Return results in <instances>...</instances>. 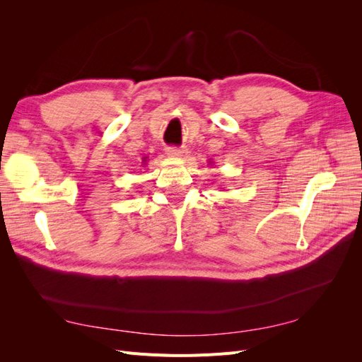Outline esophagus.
Masks as SVG:
<instances>
[{
	"instance_id": "1",
	"label": "esophagus",
	"mask_w": 362,
	"mask_h": 362,
	"mask_svg": "<svg viewBox=\"0 0 362 362\" xmlns=\"http://www.w3.org/2000/svg\"><path fill=\"white\" fill-rule=\"evenodd\" d=\"M187 149L185 148H178V146H169L168 148V154L169 156H172V157H180V158H182V157H185L187 156Z\"/></svg>"
}]
</instances>
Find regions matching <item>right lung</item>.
<instances>
[{"label": "right lung", "instance_id": "1", "mask_svg": "<svg viewBox=\"0 0 362 362\" xmlns=\"http://www.w3.org/2000/svg\"><path fill=\"white\" fill-rule=\"evenodd\" d=\"M144 160H146V158H144Z\"/></svg>", "mask_w": 362, "mask_h": 362}]
</instances>
